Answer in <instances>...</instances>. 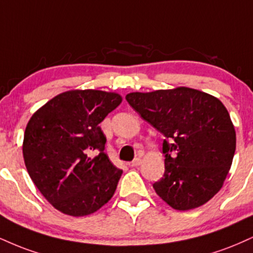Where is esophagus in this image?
I'll return each mask as SVG.
<instances>
[{"instance_id": "obj_1", "label": "esophagus", "mask_w": 253, "mask_h": 253, "mask_svg": "<svg viewBox=\"0 0 253 253\" xmlns=\"http://www.w3.org/2000/svg\"><path fill=\"white\" fill-rule=\"evenodd\" d=\"M140 164H141V159H140V158H135L134 160L130 161V163L128 164V165H129V166H132V167H136V166H139Z\"/></svg>"}]
</instances>
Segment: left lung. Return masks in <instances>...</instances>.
Instances as JSON below:
<instances>
[{"label": "left lung", "instance_id": "obj_1", "mask_svg": "<svg viewBox=\"0 0 253 253\" xmlns=\"http://www.w3.org/2000/svg\"><path fill=\"white\" fill-rule=\"evenodd\" d=\"M126 100L165 136V173L153 184L158 196L179 211L213 198L236 151V130L220 100L188 87L129 93Z\"/></svg>", "mask_w": 253, "mask_h": 253}]
</instances>
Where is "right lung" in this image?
Masks as SVG:
<instances>
[{
  "label": "right lung",
  "instance_id": "add662e5",
  "mask_svg": "<svg viewBox=\"0 0 253 253\" xmlns=\"http://www.w3.org/2000/svg\"><path fill=\"white\" fill-rule=\"evenodd\" d=\"M121 101L118 93L68 90L28 121L22 146L27 171L62 213L92 214L113 197L123 171L105 153L106 136L99 124Z\"/></svg>",
  "mask_w": 253,
  "mask_h": 253
}]
</instances>
